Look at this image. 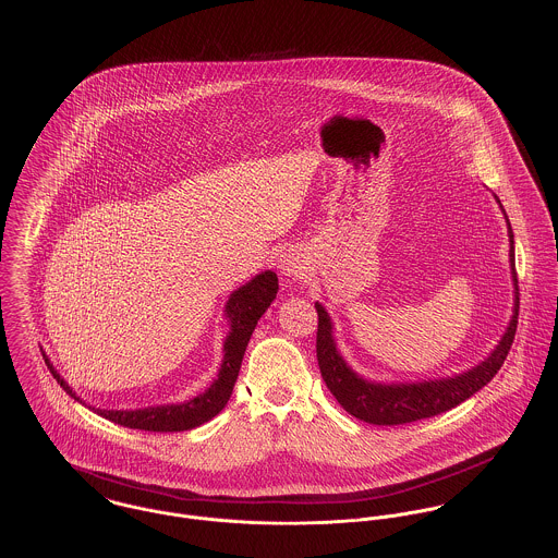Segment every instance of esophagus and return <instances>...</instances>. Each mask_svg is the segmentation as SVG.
Wrapping results in <instances>:
<instances>
[{
    "mask_svg": "<svg viewBox=\"0 0 558 558\" xmlns=\"http://www.w3.org/2000/svg\"><path fill=\"white\" fill-rule=\"evenodd\" d=\"M307 263H305V257L298 253V251H289V253H284L280 260H278V267H280V271L287 276V278H301L303 276V271L307 269L305 267Z\"/></svg>",
    "mask_w": 558,
    "mask_h": 558,
    "instance_id": "esophagus-1",
    "label": "esophagus"
}]
</instances>
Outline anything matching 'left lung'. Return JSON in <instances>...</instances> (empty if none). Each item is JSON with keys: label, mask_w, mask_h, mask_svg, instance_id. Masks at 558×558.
Listing matches in <instances>:
<instances>
[{"label": "left lung", "mask_w": 558, "mask_h": 558, "mask_svg": "<svg viewBox=\"0 0 558 558\" xmlns=\"http://www.w3.org/2000/svg\"><path fill=\"white\" fill-rule=\"evenodd\" d=\"M497 199V197H495ZM501 206V202L497 199ZM504 210V208H501ZM506 215V213H504ZM508 220V218H506ZM510 238V267L514 282V314L504 333V338L495 345V350L472 369L439 380H423V383H374L359 376L343 361L338 343L333 338V323L329 312L316 301L314 307L318 312V331H316V356L320 376L327 388L333 392L338 403L348 414L369 425H405L414 421H423L448 412L470 399L482 386L488 385L495 374L501 369L512 342H514L515 325H518V278L514 265V233L508 222Z\"/></svg>", "instance_id": "1"}]
</instances>
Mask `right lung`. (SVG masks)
I'll use <instances>...</instances> for the list:
<instances>
[{
  "label": "right lung",
  "mask_w": 558,
  "mask_h": 558,
  "mask_svg": "<svg viewBox=\"0 0 558 558\" xmlns=\"http://www.w3.org/2000/svg\"><path fill=\"white\" fill-rule=\"evenodd\" d=\"M278 293V276L271 269H265L257 274L251 282L242 284L238 291H233L225 305V316L229 320V336L222 343V363L218 369L215 383L208 386L204 392L195 395L189 401L182 403H166V405H148L137 410H101L93 408L99 416L121 425L129 429L157 430V433H173V430H189L213 421L216 414L227 405L233 386L238 380L242 359L246 352V345L251 342V336L257 327L258 318L265 314V310L276 300ZM52 378L63 386V390L74 397L76 401L85 403L68 385L48 356L44 359Z\"/></svg>",
  "instance_id": "1"
}]
</instances>
